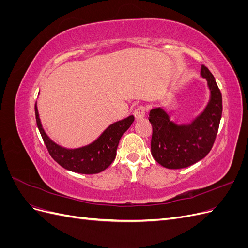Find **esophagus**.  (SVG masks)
I'll return each mask as SVG.
<instances>
[{
	"label": "esophagus",
	"instance_id": "34e87169",
	"mask_svg": "<svg viewBox=\"0 0 248 248\" xmlns=\"http://www.w3.org/2000/svg\"><path fill=\"white\" fill-rule=\"evenodd\" d=\"M145 114H146V108H145V107H142V106L138 107L133 111V115H134V118H136V120L144 119Z\"/></svg>",
	"mask_w": 248,
	"mask_h": 248
}]
</instances>
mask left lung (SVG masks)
<instances>
[{
	"instance_id": "left-lung-1",
	"label": "left lung",
	"mask_w": 248,
	"mask_h": 248,
	"mask_svg": "<svg viewBox=\"0 0 248 248\" xmlns=\"http://www.w3.org/2000/svg\"><path fill=\"white\" fill-rule=\"evenodd\" d=\"M201 76L208 82L210 99L191 123L176 124L162 108L150 110L149 121L153 128L151 154L167 169L189 167L204 158L213 147L221 119L222 97L213 74L205 65L201 67Z\"/></svg>"
}]
</instances>
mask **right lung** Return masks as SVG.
Returning <instances> with one entry per match:
<instances>
[{"label":"right lung","mask_w":248,"mask_h":248,"mask_svg":"<svg viewBox=\"0 0 248 248\" xmlns=\"http://www.w3.org/2000/svg\"><path fill=\"white\" fill-rule=\"evenodd\" d=\"M35 116L37 127L54 160L66 170L86 175L98 174L110 166L116 158L120 139L134 121L133 116L120 120L109 125L91 144L80 148L67 149L51 140L42 128L37 103L35 104Z\"/></svg>","instance_id":"1"}]
</instances>
